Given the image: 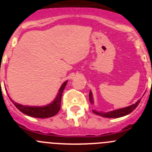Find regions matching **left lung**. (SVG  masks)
Wrapping results in <instances>:
<instances>
[{"label": "left lung", "mask_w": 152, "mask_h": 152, "mask_svg": "<svg viewBox=\"0 0 152 152\" xmlns=\"http://www.w3.org/2000/svg\"><path fill=\"white\" fill-rule=\"evenodd\" d=\"M89 100H90V102L93 104V103H94V100H93V95L91 91H90V94H89ZM140 100L141 99H139L136 103L132 104V105L129 106V107L119 109V110H116L110 111V112H107V113L97 112L96 110H93V112H94V113L96 114V115H99V116H103V117H107V118L122 117V116H126V115H128V114H129L130 113L132 112V111H133L134 110L138 107V105H139V103H140Z\"/></svg>", "instance_id": "left-lung-1"}]
</instances>
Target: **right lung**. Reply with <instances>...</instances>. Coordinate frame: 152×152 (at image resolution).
<instances>
[{
	"instance_id": "add662e5",
	"label": "right lung",
	"mask_w": 152,
	"mask_h": 152,
	"mask_svg": "<svg viewBox=\"0 0 152 152\" xmlns=\"http://www.w3.org/2000/svg\"><path fill=\"white\" fill-rule=\"evenodd\" d=\"M68 80L64 81L60 88L58 93L56 99L51 103L44 107H29V106H23L21 104L16 103L10 99L13 103L14 106L18 109L19 110L21 111L23 113L26 114L27 116H32L36 118H49L54 116L55 115L58 113L61 109V95H62L63 91H64L65 86H66Z\"/></svg>"
}]
</instances>
